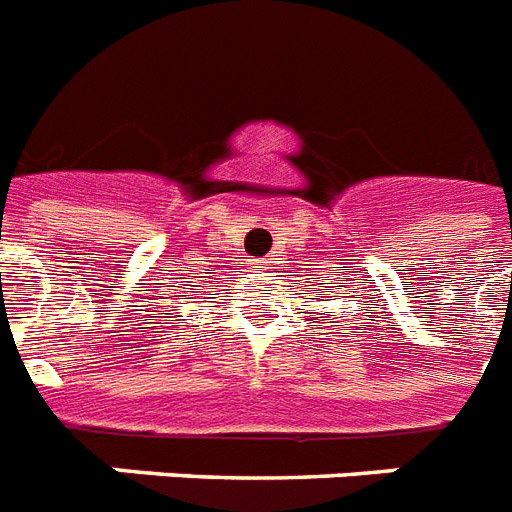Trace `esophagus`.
<instances>
[{
    "instance_id": "34e87169",
    "label": "esophagus",
    "mask_w": 512,
    "mask_h": 512,
    "mask_svg": "<svg viewBox=\"0 0 512 512\" xmlns=\"http://www.w3.org/2000/svg\"><path fill=\"white\" fill-rule=\"evenodd\" d=\"M253 267L261 269V272H267V269H272V261H269V259H256V261H253Z\"/></svg>"
}]
</instances>
